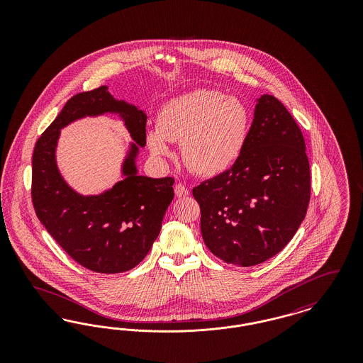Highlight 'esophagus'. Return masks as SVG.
I'll return each instance as SVG.
<instances>
[{"mask_svg": "<svg viewBox=\"0 0 363 363\" xmlns=\"http://www.w3.org/2000/svg\"><path fill=\"white\" fill-rule=\"evenodd\" d=\"M174 190H175V196L177 197H186L189 194V189L184 184H181V182L175 185V189Z\"/></svg>", "mask_w": 363, "mask_h": 363, "instance_id": "1", "label": "esophagus"}]
</instances>
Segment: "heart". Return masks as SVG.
<instances>
[{
    "mask_svg": "<svg viewBox=\"0 0 363 363\" xmlns=\"http://www.w3.org/2000/svg\"><path fill=\"white\" fill-rule=\"evenodd\" d=\"M157 129L147 133V144L157 157L173 154L170 143H181L184 162L193 173L212 177L225 173L241 157L250 111L237 98L216 89H196L163 104Z\"/></svg>",
    "mask_w": 363,
    "mask_h": 363,
    "instance_id": "obj_1",
    "label": "heart"
}]
</instances>
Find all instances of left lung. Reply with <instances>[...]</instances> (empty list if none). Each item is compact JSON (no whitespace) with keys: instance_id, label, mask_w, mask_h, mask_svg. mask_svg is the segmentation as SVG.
<instances>
[{"instance_id":"left-lung-1","label":"left lung","mask_w":363,"mask_h":363,"mask_svg":"<svg viewBox=\"0 0 363 363\" xmlns=\"http://www.w3.org/2000/svg\"><path fill=\"white\" fill-rule=\"evenodd\" d=\"M208 249L233 265L252 267L291 241L311 201L305 138L293 116L262 95L241 157L191 190Z\"/></svg>"}]
</instances>
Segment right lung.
I'll use <instances>...</instances> for the list:
<instances>
[{
  "label": "right lung",
  "instance_id": "right-lung-1",
  "mask_svg": "<svg viewBox=\"0 0 363 363\" xmlns=\"http://www.w3.org/2000/svg\"><path fill=\"white\" fill-rule=\"evenodd\" d=\"M104 112H120L138 145H145L147 116L138 107L116 101L106 86L76 94L35 144L31 197L38 219L72 259L98 274H120L141 262L157 238L173 201L174 178L138 175L134 145L125 178L111 190L86 198L70 190L55 164L59 129Z\"/></svg>",
  "mask_w": 363,
  "mask_h": 363
}]
</instances>
